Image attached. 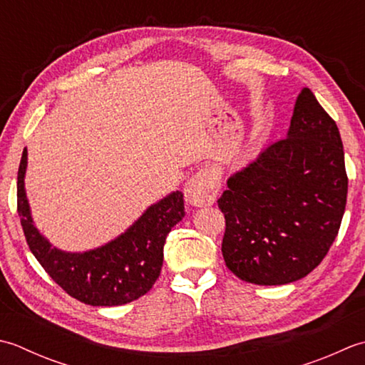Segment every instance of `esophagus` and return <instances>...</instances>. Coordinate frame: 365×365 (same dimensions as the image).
Wrapping results in <instances>:
<instances>
[{
    "instance_id": "1",
    "label": "esophagus",
    "mask_w": 365,
    "mask_h": 365,
    "mask_svg": "<svg viewBox=\"0 0 365 365\" xmlns=\"http://www.w3.org/2000/svg\"><path fill=\"white\" fill-rule=\"evenodd\" d=\"M219 193V180L210 170H200L193 175L184 187L185 202L190 206H210Z\"/></svg>"
}]
</instances>
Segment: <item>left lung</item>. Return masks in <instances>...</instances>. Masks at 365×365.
Here are the masks:
<instances>
[{
    "label": "left lung",
    "mask_w": 365,
    "mask_h": 365,
    "mask_svg": "<svg viewBox=\"0 0 365 365\" xmlns=\"http://www.w3.org/2000/svg\"><path fill=\"white\" fill-rule=\"evenodd\" d=\"M219 198L222 255L235 276L285 285L322 263L345 212L348 178L337 124L302 88L287 138L230 176Z\"/></svg>",
    "instance_id": "1"
}]
</instances>
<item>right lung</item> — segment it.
I'll list each match as a JSON object with an SVG mask.
<instances>
[{"label": "right lung", "instance_id": "1", "mask_svg": "<svg viewBox=\"0 0 365 365\" xmlns=\"http://www.w3.org/2000/svg\"><path fill=\"white\" fill-rule=\"evenodd\" d=\"M26 148L17 176V210L21 227L37 262L66 293L89 306H123L138 299L158 280L163 244L182 220L184 198L176 190L146 207V211L115 240L85 252H66L51 245L34 225L25 190Z\"/></svg>", "mask_w": 365, "mask_h": 365}]
</instances>
